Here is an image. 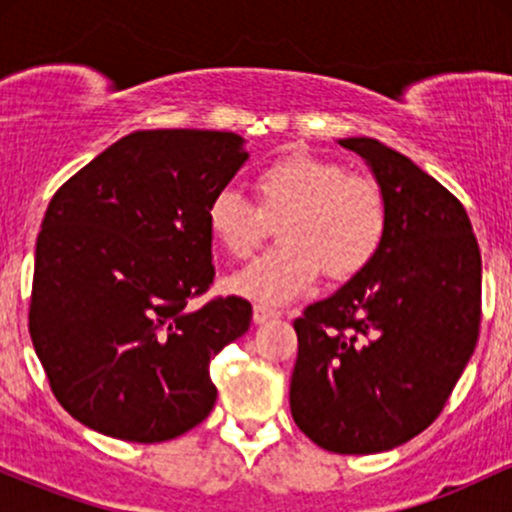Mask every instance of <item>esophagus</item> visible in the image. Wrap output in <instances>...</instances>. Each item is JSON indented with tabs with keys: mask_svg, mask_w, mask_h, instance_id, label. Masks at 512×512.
<instances>
[{
	"mask_svg": "<svg viewBox=\"0 0 512 512\" xmlns=\"http://www.w3.org/2000/svg\"><path fill=\"white\" fill-rule=\"evenodd\" d=\"M279 317V310L269 308V305H255V313H252V320L255 325H264V322H272Z\"/></svg>",
	"mask_w": 512,
	"mask_h": 512,
	"instance_id": "1",
	"label": "esophagus"
}]
</instances>
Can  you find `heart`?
<instances>
[{"label":"heart","instance_id":"heart-1","mask_svg":"<svg viewBox=\"0 0 512 512\" xmlns=\"http://www.w3.org/2000/svg\"><path fill=\"white\" fill-rule=\"evenodd\" d=\"M250 204L233 187H223L207 204L211 238L228 255L248 257L279 223L284 245L264 252L228 279L236 296L262 305H284L313 289L322 267L332 279H349L373 260L387 231L380 187L344 163L308 151H291L255 173Z\"/></svg>","mask_w":512,"mask_h":512}]
</instances>
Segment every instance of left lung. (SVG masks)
Segmentation results:
<instances>
[{
    "mask_svg": "<svg viewBox=\"0 0 512 512\" xmlns=\"http://www.w3.org/2000/svg\"><path fill=\"white\" fill-rule=\"evenodd\" d=\"M387 207L361 272L293 322L291 416L320 448L373 455L436 421L479 337L481 255L467 211L411 158L349 137Z\"/></svg>",
    "mask_w": 512,
    "mask_h": 512,
    "instance_id": "obj_1",
    "label": "left lung"
}]
</instances>
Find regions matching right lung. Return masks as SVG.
Listing matches in <instances>:
<instances>
[{
	"label": "right lung",
	"instance_id": "right-lung-1",
	"mask_svg": "<svg viewBox=\"0 0 512 512\" xmlns=\"http://www.w3.org/2000/svg\"><path fill=\"white\" fill-rule=\"evenodd\" d=\"M248 158L233 132L142 129L55 192L35 243L28 330L76 421L163 443L214 409L209 363L248 332L252 305L187 301L214 281L209 199Z\"/></svg>",
	"mask_w": 512,
	"mask_h": 512
}]
</instances>
